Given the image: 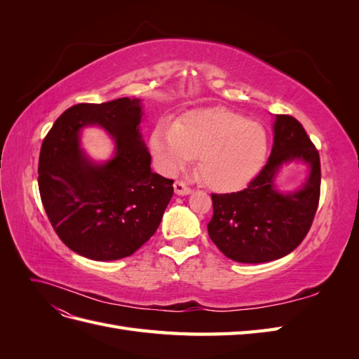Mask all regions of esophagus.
Wrapping results in <instances>:
<instances>
[{"label": "esophagus", "instance_id": "34e87169", "mask_svg": "<svg viewBox=\"0 0 359 359\" xmlns=\"http://www.w3.org/2000/svg\"><path fill=\"white\" fill-rule=\"evenodd\" d=\"M173 190H175V194H178V196H187V194L191 193L190 187H187L186 184L181 181H177L175 184H173Z\"/></svg>", "mask_w": 359, "mask_h": 359}]
</instances>
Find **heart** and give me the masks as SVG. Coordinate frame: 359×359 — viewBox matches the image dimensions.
<instances>
[{
	"label": "heart",
	"mask_w": 359,
	"mask_h": 359,
	"mask_svg": "<svg viewBox=\"0 0 359 359\" xmlns=\"http://www.w3.org/2000/svg\"><path fill=\"white\" fill-rule=\"evenodd\" d=\"M151 153L166 173L186 169L199 156L198 169L217 191L240 190L262 169L268 136L256 121L224 107H202L175 123L158 121L149 136Z\"/></svg>",
	"instance_id": "obj_1"
}]
</instances>
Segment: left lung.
Listing matches in <instances>:
<instances>
[{
    "label": "left lung",
    "mask_w": 359,
    "mask_h": 359,
    "mask_svg": "<svg viewBox=\"0 0 359 359\" xmlns=\"http://www.w3.org/2000/svg\"><path fill=\"white\" fill-rule=\"evenodd\" d=\"M273 132V151L248 187L236 193L211 194L214 214L208 235L235 262L264 264L289 255L307 235L318 210V149L293 116L274 115ZM290 162L306 165L308 177L295 191H281L276 177Z\"/></svg>",
    "instance_id": "obj_1"
}]
</instances>
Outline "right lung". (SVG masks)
Returning a JSON list of instances; mask_svg holds the SVG:
<instances>
[{"label":"right lung","instance_id":"obj_1","mask_svg":"<svg viewBox=\"0 0 359 359\" xmlns=\"http://www.w3.org/2000/svg\"><path fill=\"white\" fill-rule=\"evenodd\" d=\"M142 100L81 103L64 112L43 140L39 190L53 229L74 253L93 260L133 255L157 231L173 181L151 170L140 133ZM100 126L114 140L107 161L91 159L81 132Z\"/></svg>","mask_w":359,"mask_h":359}]
</instances>
